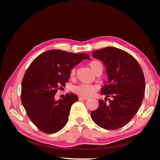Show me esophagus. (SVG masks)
<instances>
[{
	"mask_svg": "<svg viewBox=\"0 0 160 160\" xmlns=\"http://www.w3.org/2000/svg\"><path fill=\"white\" fill-rule=\"evenodd\" d=\"M79 99H83V100H87V99H89V98H88V97L81 96V97H79Z\"/></svg>",
	"mask_w": 160,
	"mask_h": 160,
	"instance_id": "obj_1",
	"label": "esophagus"
}]
</instances>
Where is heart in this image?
Masks as SVG:
<instances>
[{
  "mask_svg": "<svg viewBox=\"0 0 160 160\" xmlns=\"http://www.w3.org/2000/svg\"><path fill=\"white\" fill-rule=\"evenodd\" d=\"M89 66L95 72L98 71L100 68H103L102 64L101 62L97 60H93L89 62ZM75 69L72 68L71 70V76H73L75 75ZM97 89L96 86L91 84H86V83H81L78 85L74 87L73 91L76 93L79 94L81 96H90L93 95Z\"/></svg>",
  "mask_w": 160,
  "mask_h": 160,
  "instance_id": "obj_1",
  "label": "heart"
}]
</instances>
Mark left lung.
Returning <instances> with one entry per match:
<instances>
[{
	"label": "left lung",
	"mask_w": 160,
	"mask_h": 160,
	"mask_svg": "<svg viewBox=\"0 0 160 160\" xmlns=\"http://www.w3.org/2000/svg\"><path fill=\"white\" fill-rule=\"evenodd\" d=\"M92 56L102 61L107 71L108 81L101 93L113 99L109 103L99 99L91 117L103 129H119L130 122L142 105L146 87L143 71L132 55L118 48L105 47L93 51Z\"/></svg>",
	"instance_id": "8db88e82"
}]
</instances>
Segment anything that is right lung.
<instances>
[{"instance_id": "1", "label": "right lung", "mask_w": 160, "mask_h": 160, "mask_svg": "<svg viewBox=\"0 0 160 160\" xmlns=\"http://www.w3.org/2000/svg\"><path fill=\"white\" fill-rule=\"evenodd\" d=\"M87 53H72L61 50L47 51L38 55L28 67L21 84V101L28 118L41 132H59L68 122L71 107L79 100L73 93L56 101L59 88L69 81L71 70Z\"/></svg>"}]
</instances>
